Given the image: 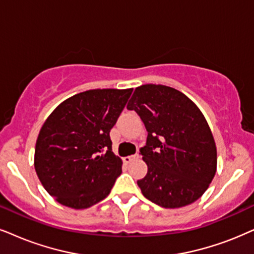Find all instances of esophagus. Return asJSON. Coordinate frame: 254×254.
<instances>
[{"instance_id": "34e87169", "label": "esophagus", "mask_w": 254, "mask_h": 254, "mask_svg": "<svg viewBox=\"0 0 254 254\" xmlns=\"http://www.w3.org/2000/svg\"><path fill=\"white\" fill-rule=\"evenodd\" d=\"M136 158H138V155H132V156H127V157H124L123 158V160L125 163H130V162H132L133 159H136Z\"/></svg>"}]
</instances>
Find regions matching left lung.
<instances>
[{
  "label": "left lung",
  "mask_w": 254,
  "mask_h": 254,
  "mask_svg": "<svg viewBox=\"0 0 254 254\" xmlns=\"http://www.w3.org/2000/svg\"><path fill=\"white\" fill-rule=\"evenodd\" d=\"M127 109L147 131L140 149L147 173L137 181L144 197L165 208L197 200L217 170L216 143L197 105L170 86L145 84L136 88Z\"/></svg>",
  "instance_id": "left-lung-1"
}]
</instances>
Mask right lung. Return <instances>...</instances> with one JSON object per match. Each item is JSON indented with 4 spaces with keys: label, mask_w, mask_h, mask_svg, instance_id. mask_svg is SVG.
I'll return each mask as SVG.
<instances>
[{
    "label": "right lung",
    "mask_w": 254,
    "mask_h": 254,
    "mask_svg": "<svg viewBox=\"0 0 254 254\" xmlns=\"http://www.w3.org/2000/svg\"><path fill=\"white\" fill-rule=\"evenodd\" d=\"M132 89H95L77 94L51 112L38 134L35 170L60 204L86 208L103 200L122 173L110 130Z\"/></svg>",
    "instance_id": "right-lung-1"
}]
</instances>
